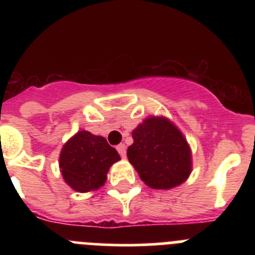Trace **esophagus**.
I'll use <instances>...</instances> for the list:
<instances>
[{
    "mask_svg": "<svg viewBox=\"0 0 255 255\" xmlns=\"http://www.w3.org/2000/svg\"><path fill=\"white\" fill-rule=\"evenodd\" d=\"M116 149H117V152L120 153L121 157H125V155H126V145H125V144H119V145L116 147Z\"/></svg>",
    "mask_w": 255,
    "mask_h": 255,
    "instance_id": "34e87169",
    "label": "esophagus"
}]
</instances>
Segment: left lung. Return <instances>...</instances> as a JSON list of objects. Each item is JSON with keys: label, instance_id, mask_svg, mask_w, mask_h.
<instances>
[{"label": "left lung", "instance_id": "8db88e82", "mask_svg": "<svg viewBox=\"0 0 255 255\" xmlns=\"http://www.w3.org/2000/svg\"><path fill=\"white\" fill-rule=\"evenodd\" d=\"M129 162L153 189H171L191 172V150L182 132L166 117L150 116L132 130Z\"/></svg>", "mask_w": 255, "mask_h": 255}]
</instances>
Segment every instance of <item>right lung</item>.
<instances>
[{"mask_svg":"<svg viewBox=\"0 0 255 255\" xmlns=\"http://www.w3.org/2000/svg\"><path fill=\"white\" fill-rule=\"evenodd\" d=\"M119 159L117 150L103 136L82 130L61 149L60 168L70 188L87 193L105 185L108 170Z\"/></svg>","mask_w":255,"mask_h":255,"instance_id":"right-lung-1","label":"right lung"}]
</instances>
